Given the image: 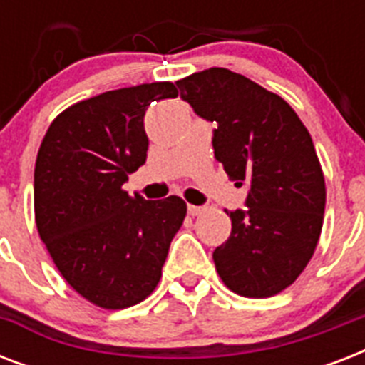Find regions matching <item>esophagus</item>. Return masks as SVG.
<instances>
[{"label":"esophagus","instance_id":"esophagus-1","mask_svg":"<svg viewBox=\"0 0 365 365\" xmlns=\"http://www.w3.org/2000/svg\"><path fill=\"white\" fill-rule=\"evenodd\" d=\"M187 212L191 216H200L202 212H206V206H195V205H189L187 206Z\"/></svg>","mask_w":365,"mask_h":365}]
</instances>
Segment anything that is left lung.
Returning <instances> with one entry per match:
<instances>
[{"mask_svg":"<svg viewBox=\"0 0 365 365\" xmlns=\"http://www.w3.org/2000/svg\"><path fill=\"white\" fill-rule=\"evenodd\" d=\"M176 85L216 123L214 157L248 189L246 208L225 210L233 229L214 250L217 274L235 294L271 297L299 277L322 231L326 183L311 134L286 100L225 68Z\"/></svg>","mask_w":365,"mask_h":365,"instance_id":"left-lung-1","label":"left lung"}]
</instances>
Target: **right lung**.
Here are the masks:
<instances>
[{"label":"right lung","instance_id":"1","mask_svg":"<svg viewBox=\"0 0 365 365\" xmlns=\"http://www.w3.org/2000/svg\"><path fill=\"white\" fill-rule=\"evenodd\" d=\"M172 83L108 91L77 102L48 126L34 172L39 237L66 282L104 309H126L159 284L187 206L123 189L148 157L143 115L176 98Z\"/></svg>","mask_w":365,"mask_h":365}]
</instances>
